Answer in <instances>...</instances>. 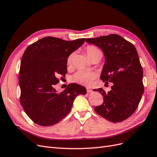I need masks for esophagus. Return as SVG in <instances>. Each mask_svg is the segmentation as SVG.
<instances>
[{"label": "esophagus", "instance_id": "1", "mask_svg": "<svg viewBox=\"0 0 157 157\" xmlns=\"http://www.w3.org/2000/svg\"><path fill=\"white\" fill-rule=\"evenodd\" d=\"M86 90H87V92L88 93H90V92H92V90L90 88H89V87H87L86 88Z\"/></svg>", "mask_w": 157, "mask_h": 157}]
</instances>
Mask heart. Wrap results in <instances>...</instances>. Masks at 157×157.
I'll list each match as a JSON object with an SVG mask.
<instances>
[{
	"label": "heart",
	"instance_id": "b5f03b06",
	"mask_svg": "<svg viewBox=\"0 0 157 157\" xmlns=\"http://www.w3.org/2000/svg\"><path fill=\"white\" fill-rule=\"evenodd\" d=\"M86 52L90 59L94 58V57L97 56H100L101 57L102 56L101 51L98 47L95 46H88L86 48ZM73 56V54H71L68 56L67 59V64H70L72 62ZM95 78H96V75L94 73L88 71L80 70L72 75L71 80L75 82L82 85H86L87 86V85H90L92 83V80Z\"/></svg>",
	"mask_w": 157,
	"mask_h": 157
}]
</instances>
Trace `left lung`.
I'll return each instance as SVG.
<instances>
[{"mask_svg": "<svg viewBox=\"0 0 157 157\" xmlns=\"http://www.w3.org/2000/svg\"><path fill=\"white\" fill-rule=\"evenodd\" d=\"M86 41L103 52L105 61L100 78L113 83L107 93L101 88L95 90L103 97V103L95 107V111L112 122L127 119L138 107L144 92L143 69L135 46L117 34Z\"/></svg>", "mask_w": 157, "mask_h": 157, "instance_id": "8db88e82", "label": "left lung"}]
</instances>
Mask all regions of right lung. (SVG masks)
Masks as SVG:
<instances>
[{
  "instance_id": "add662e5",
  "label": "right lung",
  "mask_w": 157,
  "mask_h": 157,
  "mask_svg": "<svg viewBox=\"0 0 157 157\" xmlns=\"http://www.w3.org/2000/svg\"><path fill=\"white\" fill-rule=\"evenodd\" d=\"M85 39L67 41L46 36L30 44L22 56L19 85L20 103L25 112L36 124L50 126L58 123L71 111L78 95L86 89L75 83L57 92L58 77L65 75L68 56L81 46Z\"/></svg>"
}]
</instances>
